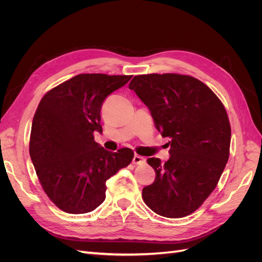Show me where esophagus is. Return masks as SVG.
Wrapping results in <instances>:
<instances>
[{
	"label": "esophagus",
	"mask_w": 262,
	"mask_h": 262,
	"mask_svg": "<svg viewBox=\"0 0 262 262\" xmlns=\"http://www.w3.org/2000/svg\"><path fill=\"white\" fill-rule=\"evenodd\" d=\"M145 162V160L142 156H140V155H134V157H133V160H132V163L134 164V165H141V164H143Z\"/></svg>",
	"instance_id": "34e87169"
}]
</instances>
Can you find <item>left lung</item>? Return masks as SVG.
<instances>
[{
  "label": "left lung",
  "mask_w": 262,
  "mask_h": 262,
  "mask_svg": "<svg viewBox=\"0 0 262 262\" xmlns=\"http://www.w3.org/2000/svg\"><path fill=\"white\" fill-rule=\"evenodd\" d=\"M129 89L148 107L162 137L170 138L167 162L147 160L156 176L142 198L162 216H187L215 189L228 161L232 131L226 109L210 87L190 75H137Z\"/></svg>",
  "instance_id": "8db88e82"
}]
</instances>
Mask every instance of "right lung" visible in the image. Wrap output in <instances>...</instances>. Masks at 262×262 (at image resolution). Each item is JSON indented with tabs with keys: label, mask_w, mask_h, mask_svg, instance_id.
Masks as SVG:
<instances>
[{
	"label": "right lung",
	"mask_w": 262,
	"mask_h": 262,
	"mask_svg": "<svg viewBox=\"0 0 262 262\" xmlns=\"http://www.w3.org/2000/svg\"><path fill=\"white\" fill-rule=\"evenodd\" d=\"M132 75L78 74L41 98L31 124L29 154L39 182L60 210L91 212L105 201L106 181L132 160L124 147L109 152L94 141L102 132L100 109Z\"/></svg>",
	"instance_id": "1"
}]
</instances>
